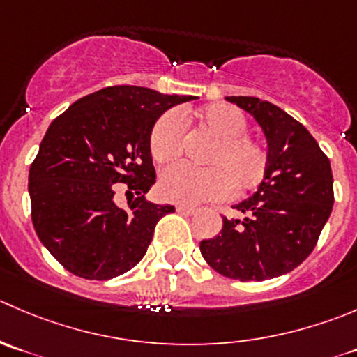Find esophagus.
<instances>
[{"label": "esophagus", "instance_id": "1", "mask_svg": "<svg viewBox=\"0 0 357 357\" xmlns=\"http://www.w3.org/2000/svg\"><path fill=\"white\" fill-rule=\"evenodd\" d=\"M176 211H178V213H183V214H195L197 207L186 206V204H179V206H176Z\"/></svg>", "mask_w": 357, "mask_h": 357}]
</instances>
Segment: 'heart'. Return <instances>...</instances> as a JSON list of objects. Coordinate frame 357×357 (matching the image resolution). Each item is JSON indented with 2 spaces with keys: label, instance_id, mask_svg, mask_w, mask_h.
Instances as JSON below:
<instances>
[{
  "label": "heart",
  "instance_id": "heart-1",
  "mask_svg": "<svg viewBox=\"0 0 357 357\" xmlns=\"http://www.w3.org/2000/svg\"><path fill=\"white\" fill-rule=\"evenodd\" d=\"M214 136L206 155L207 167L172 165L160 176L158 188L171 202L199 204L227 197L234 188L244 193L265 179L268 150L256 137L245 134L248 120L230 105H211L200 112H185ZM150 153L158 164H171L183 153V122L174 109L162 113L150 132Z\"/></svg>",
  "mask_w": 357,
  "mask_h": 357
}]
</instances>
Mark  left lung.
<instances>
[{
	"instance_id": "left-lung-1",
	"label": "left lung",
	"mask_w": 357,
	"mask_h": 357,
	"mask_svg": "<svg viewBox=\"0 0 357 357\" xmlns=\"http://www.w3.org/2000/svg\"><path fill=\"white\" fill-rule=\"evenodd\" d=\"M227 101L261 126L268 169L258 192L234 206L244 220L225 216L220 234L200 242V252L225 278L266 281L291 272L316 248L333 209L330 158L302 123L272 102L248 96Z\"/></svg>"
}]
</instances>
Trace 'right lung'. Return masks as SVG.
Instances as JSON below:
<instances>
[{
	"mask_svg": "<svg viewBox=\"0 0 357 357\" xmlns=\"http://www.w3.org/2000/svg\"><path fill=\"white\" fill-rule=\"evenodd\" d=\"M192 99L146 86H106L50 123L29 169L31 218L66 271L108 281L146 255L155 225L174 213V206L144 197L157 179L151 127L165 109ZM116 182L126 183L127 208L116 206Z\"/></svg>",
	"mask_w": 357,
	"mask_h": 357,
	"instance_id": "add662e5",
	"label": "right lung"
}]
</instances>
